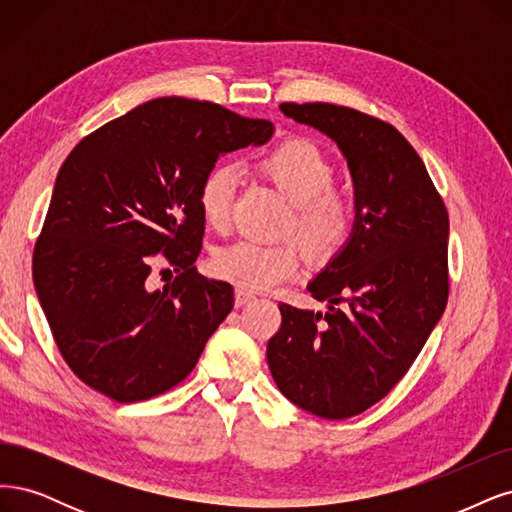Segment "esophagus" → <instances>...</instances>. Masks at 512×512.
I'll return each instance as SVG.
<instances>
[{
	"label": "esophagus",
	"instance_id": "esophagus-1",
	"mask_svg": "<svg viewBox=\"0 0 512 512\" xmlns=\"http://www.w3.org/2000/svg\"><path fill=\"white\" fill-rule=\"evenodd\" d=\"M255 300V295L251 293V291H246V289H236V295H234V302H236V306H244V304H249V302H253Z\"/></svg>",
	"mask_w": 512,
	"mask_h": 512
}]
</instances>
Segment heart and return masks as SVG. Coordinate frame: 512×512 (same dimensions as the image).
Segmentation results:
<instances>
[{"mask_svg": "<svg viewBox=\"0 0 512 512\" xmlns=\"http://www.w3.org/2000/svg\"><path fill=\"white\" fill-rule=\"evenodd\" d=\"M259 168L293 202L289 229H295L308 253L332 257L349 240L355 225L351 197L332 187L336 170L317 144L291 140L259 159ZM238 170L232 163L212 166L197 189V206L208 227L225 232L232 223ZM302 268L298 242L238 238L214 253L212 270L240 289L261 291L293 278Z\"/></svg>", "mask_w": 512, "mask_h": 512, "instance_id": "heart-1", "label": "heart"}]
</instances>
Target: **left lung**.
I'll list each match as a JSON object with an SVG mask.
<instances>
[{"label":"left lung","mask_w":512,"mask_h":512,"mask_svg":"<svg viewBox=\"0 0 512 512\" xmlns=\"http://www.w3.org/2000/svg\"><path fill=\"white\" fill-rule=\"evenodd\" d=\"M334 140L355 189V225L310 280L327 312L280 304L268 366L289 402L323 419L359 415L398 385L449 298V214L393 125L336 104H280Z\"/></svg>","instance_id":"8db88e82"}]
</instances>
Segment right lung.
Listing matches in <instances>:
<instances>
[{
    "instance_id": "add662e5",
    "label": "right lung",
    "mask_w": 512,
    "mask_h": 512,
    "mask_svg": "<svg viewBox=\"0 0 512 512\" xmlns=\"http://www.w3.org/2000/svg\"><path fill=\"white\" fill-rule=\"evenodd\" d=\"M274 125L219 104L159 97L80 140L57 174L34 251V285L72 372L117 402L172 389L234 308V289L195 270L204 174ZM155 262L177 276L147 287ZM169 271V270H168Z\"/></svg>"
}]
</instances>
